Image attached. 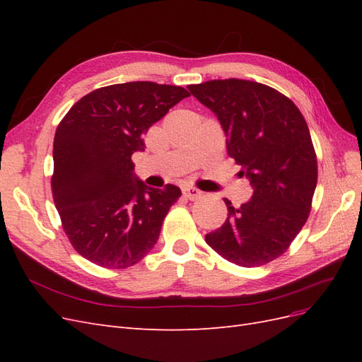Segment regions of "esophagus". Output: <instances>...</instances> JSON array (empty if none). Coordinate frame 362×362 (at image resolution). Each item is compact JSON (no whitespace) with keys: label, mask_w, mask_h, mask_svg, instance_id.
Wrapping results in <instances>:
<instances>
[{"label":"esophagus","mask_w":362,"mask_h":362,"mask_svg":"<svg viewBox=\"0 0 362 362\" xmlns=\"http://www.w3.org/2000/svg\"><path fill=\"white\" fill-rule=\"evenodd\" d=\"M182 193H184L185 198L190 199V201L199 198V196H201V190H198L196 187H184Z\"/></svg>","instance_id":"34e87169"}]
</instances>
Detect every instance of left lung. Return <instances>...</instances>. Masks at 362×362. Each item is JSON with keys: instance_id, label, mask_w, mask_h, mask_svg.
<instances>
[{"instance_id": "left-lung-1", "label": "left lung", "mask_w": 362, "mask_h": 362, "mask_svg": "<svg viewBox=\"0 0 362 362\" xmlns=\"http://www.w3.org/2000/svg\"><path fill=\"white\" fill-rule=\"evenodd\" d=\"M187 89L221 122L228 156L254 189L238 208L225 199L228 218L205 242L234 264H266L288 249L311 210L317 158L308 125L291 100L266 84L228 78Z\"/></svg>"}]
</instances>
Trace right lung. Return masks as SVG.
<instances>
[{"label":"right lung","mask_w":362,"mask_h":362,"mask_svg":"<svg viewBox=\"0 0 362 362\" xmlns=\"http://www.w3.org/2000/svg\"><path fill=\"white\" fill-rule=\"evenodd\" d=\"M190 93L152 81L112 84L83 96L54 137L52 196L81 257L107 269L136 264L157 243L180 187L152 189L131 156L145 151L149 127Z\"/></svg>","instance_id":"add662e5"}]
</instances>
